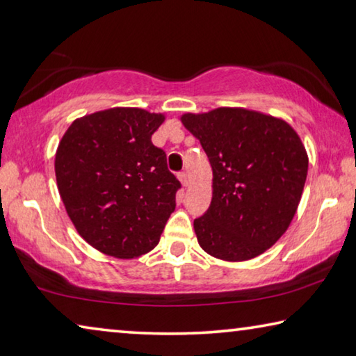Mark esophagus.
Masks as SVG:
<instances>
[{"label": "esophagus", "instance_id": "esophagus-1", "mask_svg": "<svg viewBox=\"0 0 356 356\" xmlns=\"http://www.w3.org/2000/svg\"><path fill=\"white\" fill-rule=\"evenodd\" d=\"M179 179H180V182H182L184 187H187V185H188V174L185 171L179 172Z\"/></svg>", "mask_w": 356, "mask_h": 356}]
</instances>
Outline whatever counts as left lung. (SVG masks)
I'll list each match as a JSON object with an SVG mask.
<instances>
[{
  "mask_svg": "<svg viewBox=\"0 0 356 356\" xmlns=\"http://www.w3.org/2000/svg\"><path fill=\"white\" fill-rule=\"evenodd\" d=\"M212 166V201L193 227L209 255L244 261L279 241L300 204L307 154L280 118L242 107L182 115Z\"/></svg>",
  "mask_w": 356,
  "mask_h": 356,
  "instance_id": "8db88e82",
  "label": "left lung"
}]
</instances>
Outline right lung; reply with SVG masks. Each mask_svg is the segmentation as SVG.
I'll return each mask as SVG.
<instances>
[{"instance_id":"add662e5","label":"right lung","mask_w":356,"mask_h":356,"mask_svg":"<svg viewBox=\"0 0 356 356\" xmlns=\"http://www.w3.org/2000/svg\"><path fill=\"white\" fill-rule=\"evenodd\" d=\"M165 117L112 107L77 118L61 138L55 176L67 216L95 249L117 258L150 252L182 187L152 134Z\"/></svg>"}]
</instances>
